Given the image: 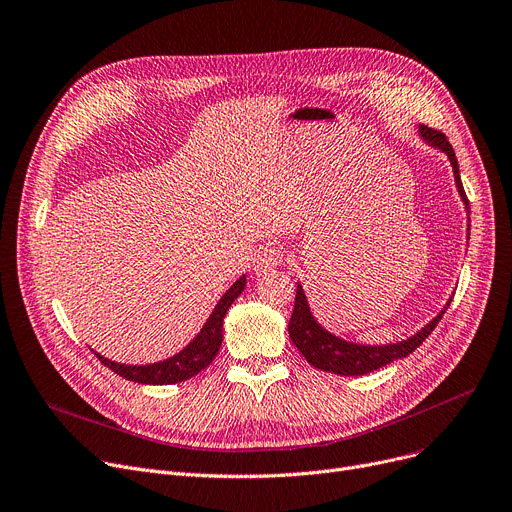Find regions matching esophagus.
I'll return each mask as SVG.
<instances>
[{
  "label": "esophagus",
  "instance_id": "esophagus-1",
  "mask_svg": "<svg viewBox=\"0 0 512 512\" xmlns=\"http://www.w3.org/2000/svg\"><path fill=\"white\" fill-rule=\"evenodd\" d=\"M282 259H284V255L278 249H274V247L259 249L255 253V257H253V270H255L257 276H263L267 272L276 270V267L282 263Z\"/></svg>",
  "mask_w": 512,
  "mask_h": 512
}]
</instances>
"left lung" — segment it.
Returning a JSON list of instances; mask_svg holds the SVG:
<instances>
[{
    "mask_svg": "<svg viewBox=\"0 0 512 512\" xmlns=\"http://www.w3.org/2000/svg\"><path fill=\"white\" fill-rule=\"evenodd\" d=\"M421 137L432 145L442 149L450 164H452V172H454V182L456 188H459L461 199L467 205V213H469V199L465 195V188L461 182V174H459V161H456L454 149L448 143L446 134L434 128L421 126ZM469 236V232H467ZM450 305V303H448ZM448 305L440 311V315H436L429 324L417 332L415 336L396 342V344H386V346H363V344H355V342H346L330 332H326L321 328L317 321L313 319L309 305H307V297L303 292V286H297V299H294V311L290 317L288 324V334L292 344L299 348V353L307 359V363H311L313 367L321 369V371H330L336 375H365L369 371L380 369L396 359L409 357L417 346L423 344V340L434 332V328L438 326V321L442 319V315L446 313Z\"/></svg>",
    "mask_w": 512,
    "mask_h": 512,
    "instance_id": "8db88e82",
    "label": "left lung"
}]
</instances>
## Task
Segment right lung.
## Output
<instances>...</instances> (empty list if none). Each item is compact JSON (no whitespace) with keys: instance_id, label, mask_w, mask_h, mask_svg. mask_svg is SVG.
<instances>
[{"instance_id":"1","label":"right lung","mask_w":512,"mask_h":512,"mask_svg":"<svg viewBox=\"0 0 512 512\" xmlns=\"http://www.w3.org/2000/svg\"><path fill=\"white\" fill-rule=\"evenodd\" d=\"M245 284H247L245 276L238 278L230 286V290H226L220 303L215 305L213 313L207 319V324L201 328V332L195 336V340L188 344L184 351H180L178 355H174L166 361H159L153 365H122V363L101 357L99 353H95V355L105 367H110L114 373L122 375V378L128 382L166 386V384H178V382L193 378V375H197L201 369H205L215 359V355H218L220 346H222V338H224V334H222L224 315L228 313L230 305L236 301L238 294L245 290Z\"/></svg>"}]
</instances>
